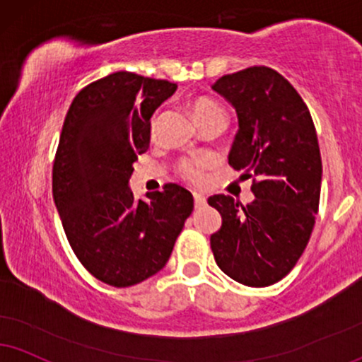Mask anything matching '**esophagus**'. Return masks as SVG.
<instances>
[{
  "instance_id": "esophagus-1",
  "label": "esophagus",
  "mask_w": 362,
  "mask_h": 362,
  "mask_svg": "<svg viewBox=\"0 0 362 362\" xmlns=\"http://www.w3.org/2000/svg\"><path fill=\"white\" fill-rule=\"evenodd\" d=\"M194 198V208H203L206 204V198L202 193H193Z\"/></svg>"
}]
</instances>
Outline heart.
I'll return each mask as SVG.
<instances>
[{
	"instance_id": "obj_1",
	"label": "heart",
	"mask_w": 362,
	"mask_h": 362,
	"mask_svg": "<svg viewBox=\"0 0 362 362\" xmlns=\"http://www.w3.org/2000/svg\"><path fill=\"white\" fill-rule=\"evenodd\" d=\"M216 112H223V109L209 99H198L193 104V114L196 120L208 117V115L216 114ZM203 168H204V163L202 159H186L181 163V174L185 180L198 185V182H202L204 177Z\"/></svg>"
}]
</instances>
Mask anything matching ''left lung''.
<instances>
[{
  "label": "left lung",
  "mask_w": 362,
  "mask_h": 362,
  "mask_svg": "<svg viewBox=\"0 0 362 362\" xmlns=\"http://www.w3.org/2000/svg\"><path fill=\"white\" fill-rule=\"evenodd\" d=\"M211 88L236 110L228 163L252 177L255 199L243 206L231 196H211L221 228L209 243L226 275L269 287L296 267L314 230L322 181L317 134L298 92L269 66L223 75Z\"/></svg>",
  "instance_id": "obj_1"
}]
</instances>
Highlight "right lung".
Masks as SVG:
<instances>
[{"instance_id": "add662e5", "label": "right lung", "mask_w": 362, "mask_h": 362, "mask_svg": "<svg viewBox=\"0 0 362 362\" xmlns=\"http://www.w3.org/2000/svg\"><path fill=\"white\" fill-rule=\"evenodd\" d=\"M176 83L131 72L92 82L75 97L53 163V199L70 247L112 287H131L166 265L193 211V194L169 182L134 198L129 180L149 149L151 119Z\"/></svg>"}]
</instances>
